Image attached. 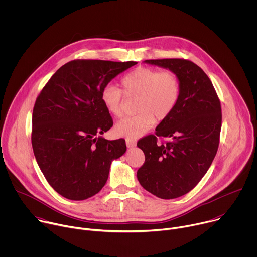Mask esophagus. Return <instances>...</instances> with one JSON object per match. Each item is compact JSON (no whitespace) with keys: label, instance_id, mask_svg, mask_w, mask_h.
Masks as SVG:
<instances>
[{"label":"esophagus","instance_id":"1","mask_svg":"<svg viewBox=\"0 0 257 257\" xmlns=\"http://www.w3.org/2000/svg\"><path fill=\"white\" fill-rule=\"evenodd\" d=\"M126 145H127V148H129V149L134 148V146L136 145V141L134 139H131V138H126Z\"/></svg>","mask_w":257,"mask_h":257}]
</instances>
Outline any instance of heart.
<instances>
[{
  "mask_svg": "<svg viewBox=\"0 0 257 257\" xmlns=\"http://www.w3.org/2000/svg\"><path fill=\"white\" fill-rule=\"evenodd\" d=\"M122 90L112 84L105 85L100 99L106 111L114 117L123 115L126 97H137V115L118 122L115 131L120 136L138 138L148 132L158 120L167 119L176 108L181 94L179 77L171 70L159 71L154 68L139 67L121 79Z\"/></svg>",
  "mask_w": 257,
  "mask_h": 257,
  "instance_id": "heart-1",
  "label": "heart"
}]
</instances>
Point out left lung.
<instances>
[{
  "mask_svg": "<svg viewBox=\"0 0 257 257\" xmlns=\"http://www.w3.org/2000/svg\"><path fill=\"white\" fill-rule=\"evenodd\" d=\"M175 72L181 84L174 112L137 142L145 162L137 171L140 185L163 199L180 197L192 190L209 169L218 148L222 127L221 102L203 70L184 59L145 60ZM158 136L172 139L158 145Z\"/></svg>",
  "mask_w": 257,
  "mask_h": 257,
  "instance_id": "left-lung-1",
  "label": "left lung"
}]
</instances>
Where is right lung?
<instances>
[{
  "label": "right lung",
  "mask_w": 257,
  "mask_h": 257,
  "mask_svg": "<svg viewBox=\"0 0 257 257\" xmlns=\"http://www.w3.org/2000/svg\"><path fill=\"white\" fill-rule=\"evenodd\" d=\"M137 62L74 60L56 71L35 100L31 143L49 184L71 200H84L106 183L114 160L126 153L124 139L101 135L113 120L102 88Z\"/></svg>",
  "instance_id": "obj_1"
}]
</instances>
